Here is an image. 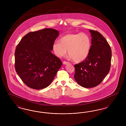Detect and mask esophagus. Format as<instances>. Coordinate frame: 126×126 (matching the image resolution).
Here are the masks:
<instances>
[{
	"label": "esophagus",
	"mask_w": 126,
	"mask_h": 126,
	"mask_svg": "<svg viewBox=\"0 0 126 126\" xmlns=\"http://www.w3.org/2000/svg\"><path fill=\"white\" fill-rule=\"evenodd\" d=\"M69 63V62H66V61H64L63 62V64H64V65H66V64H68Z\"/></svg>",
	"instance_id": "obj_1"
}]
</instances>
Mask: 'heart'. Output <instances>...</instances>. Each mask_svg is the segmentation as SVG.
Wrapping results in <instances>:
<instances>
[{
    "label": "heart",
    "mask_w": 126,
    "mask_h": 126,
    "mask_svg": "<svg viewBox=\"0 0 126 126\" xmlns=\"http://www.w3.org/2000/svg\"><path fill=\"white\" fill-rule=\"evenodd\" d=\"M91 42L89 36L85 33H67L62 37L60 42H54L52 49L58 58L68 54L76 62L85 60L90 53Z\"/></svg>",
    "instance_id": "obj_1"
}]
</instances>
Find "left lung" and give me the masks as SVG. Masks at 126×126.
Returning <instances> with one entry per match:
<instances>
[{
	"label": "left lung",
	"instance_id": "left-lung-1",
	"mask_svg": "<svg viewBox=\"0 0 126 126\" xmlns=\"http://www.w3.org/2000/svg\"><path fill=\"white\" fill-rule=\"evenodd\" d=\"M91 34L90 53L83 62L75 65L74 78L78 84L85 88L99 85L110 70L111 50L102 34L96 31L89 30Z\"/></svg>",
	"mask_w": 126,
	"mask_h": 126
}]
</instances>
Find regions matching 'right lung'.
I'll list each match as a JSON object with an SVG mask.
<instances>
[{
	"label": "right lung",
	"mask_w": 126,
	"mask_h": 126,
	"mask_svg": "<svg viewBox=\"0 0 126 126\" xmlns=\"http://www.w3.org/2000/svg\"><path fill=\"white\" fill-rule=\"evenodd\" d=\"M59 32L46 28L30 32L21 39L15 53V69L29 87L42 89L48 86L62 66L51 53L52 45Z\"/></svg>",
	"instance_id": "obj_1"
}]
</instances>
